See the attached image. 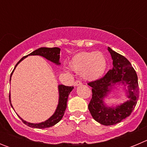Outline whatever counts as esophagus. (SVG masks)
Masks as SVG:
<instances>
[{"label": "esophagus", "mask_w": 147, "mask_h": 147, "mask_svg": "<svg viewBox=\"0 0 147 147\" xmlns=\"http://www.w3.org/2000/svg\"><path fill=\"white\" fill-rule=\"evenodd\" d=\"M82 82L80 81V80H76V81L74 82V86H79V85H81Z\"/></svg>", "instance_id": "obj_1"}]
</instances>
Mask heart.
I'll return each mask as SVG.
<instances>
[{
    "instance_id": "obj_1",
    "label": "heart",
    "mask_w": 147,
    "mask_h": 147,
    "mask_svg": "<svg viewBox=\"0 0 147 147\" xmlns=\"http://www.w3.org/2000/svg\"><path fill=\"white\" fill-rule=\"evenodd\" d=\"M70 67L74 72L82 74L88 80L101 77L107 67V61L101 52H80L73 57Z\"/></svg>"
}]
</instances>
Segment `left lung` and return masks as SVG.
I'll use <instances>...</instances> for the list:
<instances>
[{
  "label": "left lung",
  "instance_id": "8db88e82",
  "mask_svg": "<svg viewBox=\"0 0 147 147\" xmlns=\"http://www.w3.org/2000/svg\"><path fill=\"white\" fill-rule=\"evenodd\" d=\"M113 59V68L102 78L88 84L92 87V98L88 105L93 119L101 124L113 125L129 116L138 99V83L136 71L129 60L108 47ZM116 83L127 85V102L115 107H107L103 98Z\"/></svg>",
  "mask_w": 147,
  "mask_h": 147
}]
</instances>
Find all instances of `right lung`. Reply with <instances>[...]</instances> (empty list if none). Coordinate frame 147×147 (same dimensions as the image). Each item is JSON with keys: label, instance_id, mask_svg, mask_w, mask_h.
<instances>
[{"label": "right lung", "instance_id": "1", "mask_svg": "<svg viewBox=\"0 0 147 147\" xmlns=\"http://www.w3.org/2000/svg\"><path fill=\"white\" fill-rule=\"evenodd\" d=\"M59 54H60V49L57 47L54 48H40V49H37V50L34 51L33 52L29 54L28 55H40L42 56L43 57L48 60L51 61V62H54L56 65H60L59 62ZM28 55L23 57L19 62H18L15 65V69L16 66L18 65L23 59H25V57H28ZM13 70V71H14ZM13 71L11 72V76H10V81H11V76L13 74ZM58 89H59V102H58L57 107L56 109L55 112L53 114L48 120L45 121L44 122H41L39 124H33V123H29L26 121L23 120L21 118V120L25 124L30 127H34V128H39V129H44V128H48V127H51L52 126L55 125L56 124H57L58 122L62 119L63 115L65 114V111L67 107V98H68V95L70 94L72 90L74 89V87H70V86H65L63 85H59L58 86ZM9 102L10 105H11V107L13 108L12 105L11 103V99H10V94H9Z\"/></svg>", "mask_w": 147, "mask_h": 147}]
</instances>
